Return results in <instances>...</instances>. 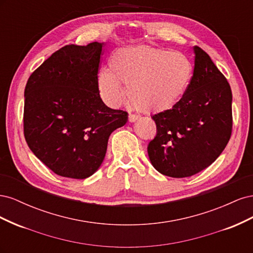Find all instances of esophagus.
I'll return each mask as SVG.
<instances>
[{"label": "esophagus", "mask_w": 253, "mask_h": 253, "mask_svg": "<svg viewBox=\"0 0 253 253\" xmlns=\"http://www.w3.org/2000/svg\"><path fill=\"white\" fill-rule=\"evenodd\" d=\"M138 118H139L138 115H135V114H129V115H128V121H129V122H134V121H136Z\"/></svg>", "instance_id": "obj_1"}]
</instances>
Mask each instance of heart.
I'll use <instances>...</instances> for the list:
<instances>
[{
  "mask_svg": "<svg viewBox=\"0 0 253 253\" xmlns=\"http://www.w3.org/2000/svg\"><path fill=\"white\" fill-rule=\"evenodd\" d=\"M110 67L97 77L102 100L110 106L119 105L126 96L122 84L129 101L142 113L173 109L185 96L193 76L192 62L186 55L150 46L116 50Z\"/></svg>",
  "mask_w": 253,
  "mask_h": 253,
  "instance_id": "obj_1",
  "label": "heart"
}]
</instances>
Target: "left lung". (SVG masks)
Masks as SVG:
<instances>
[{"instance_id":"left-lung-1","label":"left lung","mask_w":253,"mask_h":253,"mask_svg":"<svg viewBox=\"0 0 253 253\" xmlns=\"http://www.w3.org/2000/svg\"><path fill=\"white\" fill-rule=\"evenodd\" d=\"M194 71L185 96L158 113L157 133L148 145L151 164L164 175L189 177L221 154L232 131V93L208 53L194 46Z\"/></svg>"}]
</instances>
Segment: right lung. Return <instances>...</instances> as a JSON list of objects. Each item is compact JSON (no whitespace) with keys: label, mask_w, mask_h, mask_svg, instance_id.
Segmentation results:
<instances>
[{"label":"right lung","mask_w":253,"mask_h":253,"mask_svg":"<svg viewBox=\"0 0 253 253\" xmlns=\"http://www.w3.org/2000/svg\"><path fill=\"white\" fill-rule=\"evenodd\" d=\"M103 43L66 45L30 75L24 97L29 149L63 177L84 179L100 168L110 135L127 113L106 106L97 77Z\"/></svg>","instance_id":"1"}]
</instances>
